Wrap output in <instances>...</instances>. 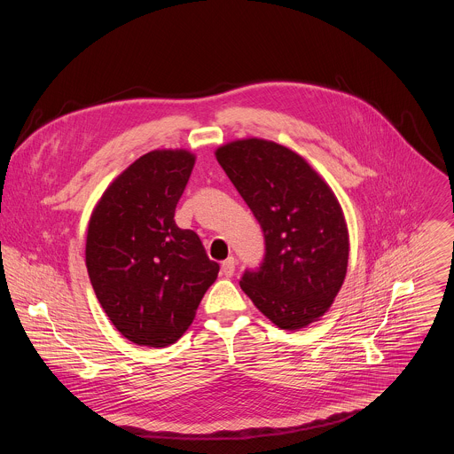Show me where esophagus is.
<instances>
[{"label":"esophagus","instance_id":"34e87169","mask_svg":"<svg viewBox=\"0 0 454 454\" xmlns=\"http://www.w3.org/2000/svg\"><path fill=\"white\" fill-rule=\"evenodd\" d=\"M235 257H228L226 261H223V264H221V271H223V275L224 277H233V273H235Z\"/></svg>","mask_w":454,"mask_h":454}]
</instances>
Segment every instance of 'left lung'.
<instances>
[{"instance_id": "1", "label": "left lung", "mask_w": 454, "mask_h": 454, "mask_svg": "<svg viewBox=\"0 0 454 454\" xmlns=\"http://www.w3.org/2000/svg\"><path fill=\"white\" fill-rule=\"evenodd\" d=\"M215 158L264 235L262 262L244 271L242 291L280 329L318 320L343 286L350 251L333 190L298 153L273 141H233Z\"/></svg>"}]
</instances>
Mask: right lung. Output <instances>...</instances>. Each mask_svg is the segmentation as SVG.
Segmentation results:
<instances>
[{
	"label": "right lung",
	"mask_w": 454,
	"mask_h": 454,
	"mask_svg": "<svg viewBox=\"0 0 454 454\" xmlns=\"http://www.w3.org/2000/svg\"><path fill=\"white\" fill-rule=\"evenodd\" d=\"M193 165L186 150L143 154L109 184L89 223L85 259L96 296L139 347L176 343L219 273L199 235L174 221Z\"/></svg>",
	"instance_id": "obj_1"
}]
</instances>
